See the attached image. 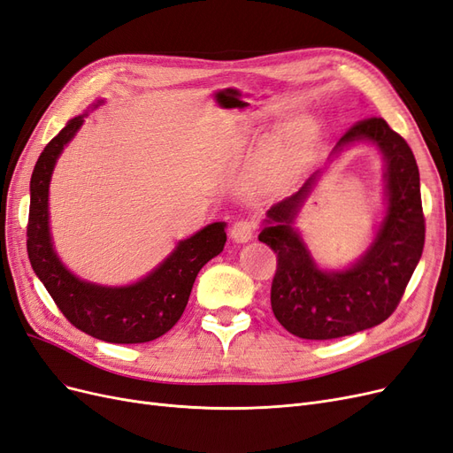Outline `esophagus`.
Listing matches in <instances>:
<instances>
[{"instance_id":"esophagus-1","label":"esophagus","mask_w":453,"mask_h":453,"mask_svg":"<svg viewBox=\"0 0 453 453\" xmlns=\"http://www.w3.org/2000/svg\"><path fill=\"white\" fill-rule=\"evenodd\" d=\"M257 223L251 221V219H242V221H236L230 228V236L232 240H236L240 243L250 242L255 236Z\"/></svg>"}]
</instances>
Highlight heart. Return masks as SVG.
Instances as JSON below:
<instances>
[{
  "instance_id": "heart-1",
  "label": "heart",
  "mask_w": 453,
  "mask_h": 453,
  "mask_svg": "<svg viewBox=\"0 0 453 453\" xmlns=\"http://www.w3.org/2000/svg\"><path fill=\"white\" fill-rule=\"evenodd\" d=\"M295 162H296V149L293 143H283L276 147L272 153L265 158L263 168H260V173H263V180L268 183H276L285 180L295 170Z\"/></svg>"
}]
</instances>
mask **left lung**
I'll return each mask as SVG.
<instances>
[{"label":"left lung","instance_id":"obj_1","mask_svg":"<svg viewBox=\"0 0 453 453\" xmlns=\"http://www.w3.org/2000/svg\"><path fill=\"white\" fill-rule=\"evenodd\" d=\"M359 140L381 149L389 205L374 243L357 265L344 272L319 270L291 226L318 173L295 195L272 205L258 234L278 257L272 311L298 338L333 340L386 321L399 306L423 253L425 217L412 149L381 117H366L342 135L334 150Z\"/></svg>","mask_w":453,"mask_h":453}]
</instances>
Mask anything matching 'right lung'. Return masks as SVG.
Returning a JSON list of instances; mask_svg holds the SVG:
<instances>
[{
  "mask_svg": "<svg viewBox=\"0 0 453 453\" xmlns=\"http://www.w3.org/2000/svg\"><path fill=\"white\" fill-rule=\"evenodd\" d=\"M83 125L72 119L39 155L30 181L26 248L37 278L54 304L79 331L111 344H143L166 334L180 321L200 268L223 251L225 223H213L180 242L177 250L149 276L130 287H100L77 280L54 253L49 234V181L62 153Z\"/></svg>",
  "mask_w": 453,
  "mask_h": 453,
  "instance_id": "obj_1",
  "label": "right lung"
}]
</instances>
